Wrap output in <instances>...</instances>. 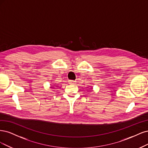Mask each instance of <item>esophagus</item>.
Listing matches in <instances>:
<instances>
[{"mask_svg": "<svg viewBox=\"0 0 148 148\" xmlns=\"http://www.w3.org/2000/svg\"><path fill=\"white\" fill-rule=\"evenodd\" d=\"M75 81H74V80H69V83L70 84H72V85H74V84H75Z\"/></svg>", "mask_w": 148, "mask_h": 148, "instance_id": "34e87169", "label": "esophagus"}]
</instances>
